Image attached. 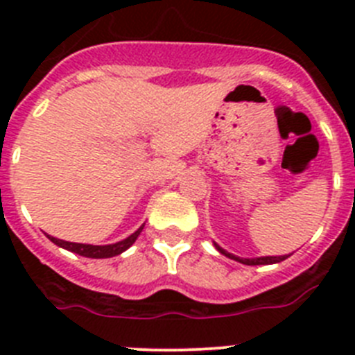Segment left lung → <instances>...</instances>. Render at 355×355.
I'll list each match as a JSON object with an SVG mask.
<instances>
[{"label": "left lung", "mask_w": 355, "mask_h": 355, "mask_svg": "<svg viewBox=\"0 0 355 355\" xmlns=\"http://www.w3.org/2000/svg\"><path fill=\"white\" fill-rule=\"evenodd\" d=\"M215 247H216V250H218V252H220V254H224V256H227V258L234 259V261L243 263V265H274V263L284 261V259H286L288 256H290V254H288V256H265V258H250V259H247V258H238V256H233V254L225 252V250L222 249L220 245H216V243H215Z\"/></svg>", "instance_id": "obj_1"}]
</instances>
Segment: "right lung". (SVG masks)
<instances>
[{
  "mask_svg": "<svg viewBox=\"0 0 355 355\" xmlns=\"http://www.w3.org/2000/svg\"><path fill=\"white\" fill-rule=\"evenodd\" d=\"M144 225H140L133 234L126 238V240L117 241V243H112V245H89V243H72V241L58 240V238L49 236V240L55 243V245L62 247V249H67L74 254H80V256H85V258H94V259H101V258H114V256H119L121 252L130 249L135 243V240L139 238V234L142 233Z\"/></svg>",
  "mask_w": 355,
  "mask_h": 355,
  "instance_id": "1",
  "label": "right lung"
}]
</instances>
